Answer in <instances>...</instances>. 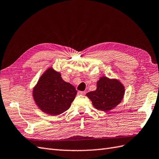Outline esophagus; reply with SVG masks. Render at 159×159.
Here are the masks:
<instances>
[{
  "instance_id": "esophagus-1",
  "label": "esophagus",
  "mask_w": 159,
  "mask_h": 159,
  "mask_svg": "<svg viewBox=\"0 0 159 159\" xmlns=\"http://www.w3.org/2000/svg\"><path fill=\"white\" fill-rule=\"evenodd\" d=\"M78 93H79V95H85L86 92H85V91H79L78 92Z\"/></svg>"
}]
</instances>
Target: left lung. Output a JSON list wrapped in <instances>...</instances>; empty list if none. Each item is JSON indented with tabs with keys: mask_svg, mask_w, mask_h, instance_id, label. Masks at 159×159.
Segmentation results:
<instances>
[{
	"mask_svg": "<svg viewBox=\"0 0 159 159\" xmlns=\"http://www.w3.org/2000/svg\"><path fill=\"white\" fill-rule=\"evenodd\" d=\"M125 93V89L119 80L103 76L97 83V89L87 93L95 108L108 111L120 104Z\"/></svg>",
	"mask_w": 159,
	"mask_h": 159,
	"instance_id": "1",
	"label": "left lung"
}]
</instances>
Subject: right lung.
Wrapping results in <instances>:
<instances>
[{"label":"right lung","mask_w":159,"mask_h":159,"mask_svg":"<svg viewBox=\"0 0 159 159\" xmlns=\"http://www.w3.org/2000/svg\"><path fill=\"white\" fill-rule=\"evenodd\" d=\"M77 91L62 79L60 73L48 69L40 77L33 91V97L39 108L51 115H59L68 110Z\"/></svg>","instance_id":"right-lung-1"}]
</instances>
